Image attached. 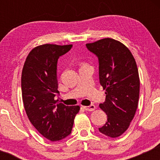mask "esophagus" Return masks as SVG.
Returning a JSON list of instances; mask_svg holds the SVG:
<instances>
[{
	"instance_id": "esophagus-1",
	"label": "esophagus",
	"mask_w": 160,
	"mask_h": 160,
	"mask_svg": "<svg viewBox=\"0 0 160 160\" xmlns=\"http://www.w3.org/2000/svg\"><path fill=\"white\" fill-rule=\"evenodd\" d=\"M82 108L86 111H93L95 109V106L94 104H91L89 106H82Z\"/></svg>"
}]
</instances>
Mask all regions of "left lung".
Listing matches in <instances>:
<instances>
[{
  "label": "left lung",
  "instance_id": "1",
  "mask_svg": "<svg viewBox=\"0 0 160 160\" xmlns=\"http://www.w3.org/2000/svg\"><path fill=\"white\" fill-rule=\"evenodd\" d=\"M99 62V80L105 90L106 99L99 107L108 116L100 132L111 138L122 135L136 112L140 80L136 62L131 51L121 42L104 38L86 43Z\"/></svg>",
  "mask_w": 160,
  "mask_h": 160
}]
</instances>
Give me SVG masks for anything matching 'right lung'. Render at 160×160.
I'll return each mask as SVG.
<instances>
[{"mask_svg":"<svg viewBox=\"0 0 160 160\" xmlns=\"http://www.w3.org/2000/svg\"><path fill=\"white\" fill-rule=\"evenodd\" d=\"M72 44H43L32 49L22 71V97L26 114L33 126L46 138L60 141L69 135L80 106L57 103L59 94L57 62Z\"/></svg>","mask_w":160,"mask_h":160,"instance_id":"obj_1","label":"right lung"}]
</instances>
